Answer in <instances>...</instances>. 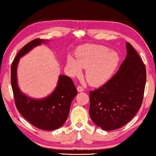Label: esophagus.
Listing matches in <instances>:
<instances>
[{
	"mask_svg": "<svg viewBox=\"0 0 156 156\" xmlns=\"http://www.w3.org/2000/svg\"><path fill=\"white\" fill-rule=\"evenodd\" d=\"M77 90L78 92H81V91H84V89L83 87H81V86H78V87H77Z\"/></svg>",
	"mask_w": 156,
	"mask_h": 156,
	"instance_id": "34e87169",
	"label": "esophagus"
}]
</instances>
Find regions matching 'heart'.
Masks as SVG:
<instances>
[{
	"label": "heart",
	"instance_id": "b5f03b06",
	"mask_svg": "<svg viewBox=\"0 0 156 156\" xmlns=\"http://www.w3.org/2000/svg\"><path fill=\"white\" fill-rule=\"evenodd\" d=\"M76 59L69 56L66 66L71 75H78L86 69L85 78L92 86H99L109 80L119 62L117 52L96 44H86L76 51Z\"/></svg>",
	"mask_w": 156,
	"mask_h": 156
}]
</instances>
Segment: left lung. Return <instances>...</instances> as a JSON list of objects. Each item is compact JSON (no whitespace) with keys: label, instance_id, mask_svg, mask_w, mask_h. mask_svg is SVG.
Segmentation results:
<instances>
[{"label":"left lung","instance_id":"1","mask_svg":"<svg viewBox=\"0 0 156 156\" xmlns=\"http://www.w3.org/2000/svg\"><path fill=\"white\" fill-rule=\"evenodd\" d=\"M126 51L117 73L102 87L90 92V117L104 130H114L126 124L142 103L147 78L145 65L128 42Z\"/></svg>","mask_w":156,"mask_h":156}]
</instances>
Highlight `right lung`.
Returning a JSON list of instances; mask_svg holds the SVG:
<instances>
[{
  "instance_id": "obj_1",
  "label": "right lung",
  "mask_w": 156,
  "mask_h": 156,
  "mask_svg": "<svg viewBox=\"0 0 156 156\" xmlns=\"http://www.w3.org/2000/svg\"><path fill=\"white\" fill-rule=\"evenodd\" d=\"M46 43L36 39L24 46L17 54L11 66V84L17 110L34 126L44 130H53L61 127L67 119L71 103L77 95V90L71 79L60 75L55 90L50 95L36 99L25 94L17 82V66L21 57L34 47Z\"/></svg>"
}]
</instances>
